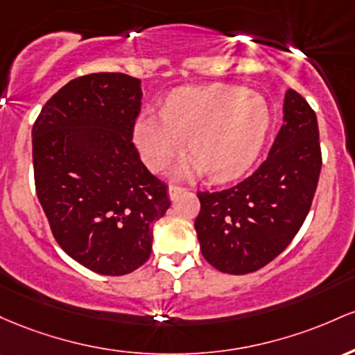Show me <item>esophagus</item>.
Returning a JSON list of instances; mask_svg holds the SVG:
<instances>
[{"label": "esophagus", "mask_w": 355, "mask_h": 355, "mask_svg": "<svg viewBox=\"0 0 355 355\" xmlns=\"http://www.w3.org/2000/svg\"><path fill=\"white\" fill-rule=\"evenodd\" d=\"M184 191H186V188H182V186L171 184V186H169V196H171V199H176L178 194L184 193Z\"/></svg>", "instance_id": "esophagus-1"}]
</instances>
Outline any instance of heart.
Masks as SVG:
<instances>
[{
    "label": "heart",
    "mask_w": 355,
    "mask_h": 355,
    "mask_svg": "<svg viewBox=\"0 0 355 355\" xmlns=\"http://www.w3.org/2000/svg\"><path fill=\"white\" fill-rule=\"evenodd\" d=\"M270 125V110L258 95L240 87L184 89L166 103L164 112H144L135 125V142L150 169H162L189 137L193 159L184 173H201L225 181L260 154Z\"/></svg>",
    "instance_id": "heart-1"
}]
</instances>
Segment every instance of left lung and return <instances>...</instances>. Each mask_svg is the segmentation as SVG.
Returning a JSON list of instances; mask_svg holds the SVG:
<instances>
[{"instance_id": "1", "label": "left lung", "mask_w": 355, "mask_h": 355, "mask_svg": "<svg viewBox=\"0 0 355 355\" xmlns=\"http://www.w3.org/2000/svg\"><path fill=\"white\" fill-rule=\"evenodd\" d=\"M284 124L268 157L238 184L199 191L194 221L201 253L223 273L263 268L304 225L322 169L317 115L295 90H286Z\"/></svg>"}]
</instances>
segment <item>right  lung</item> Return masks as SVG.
<instances>
[{
  "label": "right lung",
  "mask_w": 355,
  "mask_h": 355,
  "mask_svg": "<svg viewBox=\"0 0 355 355\" xmlns=\"http://www.w3.org/2000/svg\"><path fill=\"white\" fill-rule=\"evenodd\" d=\"M141 98L130 75H83L43 105L31 132L35 189L55 240L109 277L149 260L153 226L171 205L132 142Z\"/></svg>",
  "instance_id": "right-lung-1"
}]
</instances>
